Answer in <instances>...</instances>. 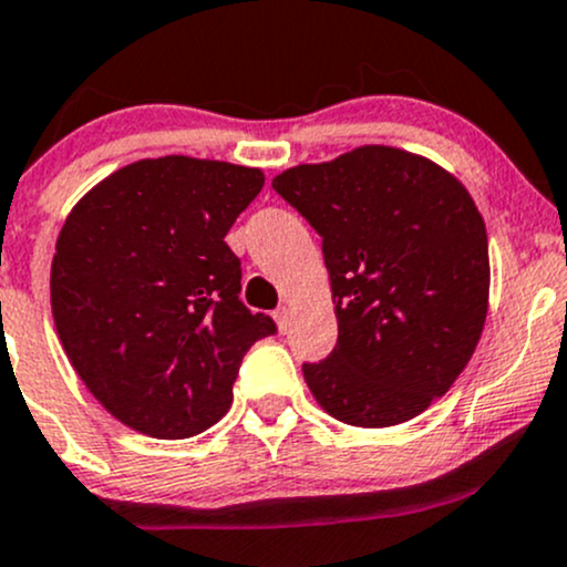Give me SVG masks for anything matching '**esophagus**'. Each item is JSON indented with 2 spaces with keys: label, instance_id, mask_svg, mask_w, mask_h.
I'll return each mask as SVG.
<instances>
[{
  "label": "esophagus",
  "instance_id": "esophagus-1",
  "mask_svg": "<svg viewBox=\"0 0 567 567\" xmlns=\"http://www.w3.org/2000/svg\"><path fill=\"white\" fill-rule=\"evenodd\" d=\"M272 316H276L278 330L286 332V327H289V319H291V310L286 308V306H278V308H276V313H272Z\"/></svg>",
  "mask_w": 567,
  "mask_h": 567
}]
</instances>
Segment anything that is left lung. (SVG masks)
Masks as SVG:
<instances>
[{
    "label": "left lung",
    "mask_w": 567,
    "mask_h": 567,
    "mask_svg": "<svg viewBox=\"0 0 567 567\" xmlns=\"http://www.w3.org/2000/svg\"><path fill=\"white\" fill-rule=\"evenodd\" d=\"M272 188L321 235L338 343L302 364L316 403L354 427L408 422L471 362L489 302V246L467 188L424 156L362 145Z\"/></svg>",
    "instance_id": "left-lung-1"
}]
</instances>
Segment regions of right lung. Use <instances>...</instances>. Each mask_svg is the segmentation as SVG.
Segmentation results:
<instances>
[{
    "instance_id": "add662e5",
    "label": "right lung",
    "mask_w": 567,
    "mask_h": 567,
    "mask_svg": "<svg viewBox=\"0 0 567 567\" xmlns=\"http://www.w3.org/2000/svg\"><path fill=\"white\" fill-rule=\"evenodd\" d=\"M257 167L162 156L115 169L66 216L51 308L72 368L126 427L181 441L233 405L243 357L276 321L240 302L229 227Z\"/></svg>"
}]
</instances>
